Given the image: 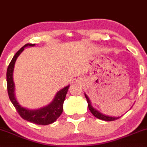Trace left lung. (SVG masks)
Here are the masks:
<instances>
[{
	"mask_svg": "<svg viewBox=\"0 0 147 147\" xmlns=\"http://www.w3.org/2000/svg\"><path fill=\"white\" fill-rule=\"evenodd\" d=\"M85 95L86 99V101L88 102V109L91 112V113L95 117L98 118L99 119H102V120H104V121H113L115 120V119H119L120 117H112V116L110 115H105L102 113H101L100 111H99L98 110L94 108L93 106H92V104H91V102L89 99V97H88V95L86 93H84Z\"/></svg>",
	"mask_w": 147,
	"mask_h": 147,
	"instance_id": "obj_1",
	"label": "left lung"
}]
</instances>
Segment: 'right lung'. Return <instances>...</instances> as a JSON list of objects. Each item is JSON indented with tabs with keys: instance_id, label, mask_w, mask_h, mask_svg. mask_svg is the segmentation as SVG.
<instances>
[{
	"instance_id": "1",
	"label": "right lung",
	"mask_w": 147,
	"mask_h": 147,
	"mask_svg": "<svg viewBox=\"0 0 147 147\" xmlns=\"http://www.w3.org/2000/svg\"><path fill=\"white\" fill-rule=\"evenodd\" d=\"M34 45L35 44H32V43L25 44L15 54L11 59L7 70V92L10 101L23 119L38 125H48L55 122L63 112V102L65 100L70 85L64 87L61 90L58 91L54 97L53 100L48 105L43 107L39 108L38 109H29L20 105L15 96V85L13 81V72H14L15 62L17 59L18 57L24 50V48L27 47H33Z\"/></svg>"
}]
</instances>
